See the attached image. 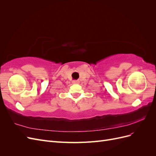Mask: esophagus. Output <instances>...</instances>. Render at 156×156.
I'll use <instances>...</instances> for the list:
<instances>
[{
	"label": "esophagus",
	"mask_w": 156,
	"mask_h": 156,
	"mask_svg": "<svg viewBox=\"0 0 156 156\" xmlns=\"http://www.w3.org/2000/svg\"><path fill=\"white\" fill-rule=\"evenodd\" d=\"M72 83L73 84H79V80H73V81H72Z\"/></svg>",
	"instance_id": "esophagus-1"
}]
</instances>
